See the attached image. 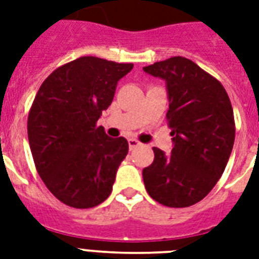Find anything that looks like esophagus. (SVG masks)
<instances>
[{
  "mask_svg": "<svg viewBox=\"0 0 259 259\" xmlns=\"http://www.w3.org/2000/svg\"><path fill=\"white\" fill-rule=\"evenodd\" d=\"M127 143H129L130 149H134V148H137L138 145H140V141H137L136 138H129V140H127Z\"/></svg>",
  "mask_w": 259,
  "mask_h": 259,
  "instance_id": "esophagus-1",
  "label": "esophagus"
}]
</instances>
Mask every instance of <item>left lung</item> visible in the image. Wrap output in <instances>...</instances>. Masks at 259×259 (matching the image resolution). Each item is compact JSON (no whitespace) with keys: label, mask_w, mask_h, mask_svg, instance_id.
Instances as JSON below:
<instances>
[{"label":"left lung","mask_w":259,"mask_h":259,"mask_svg":"<svg viewBox=\"0 0 259 259\" xmlns=\"http://www.w3.org/2000/svg\"><path fill=\"white\" fill-rule=\"evenodd\" d=\"M144 70L167 82L165 116L174 141L171 155L153 148L144 185L159 204L187 208L205 198L226 169L235 141L234 110L222 82L185 57Z\"/></svg>","instance_id":"1"}]
</instances>
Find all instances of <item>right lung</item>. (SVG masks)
<instances>
[{
	"label": "right lung",
	"instance_id": "1",
	"mask_svg": "<svg viewBox=\"0 0 259 259\" xmlns=\"http://www.w3.org/2000/svg\"><path fill=\"white\" fill-rule=\"evenodd\" d=\"M133 64L80 57L43 81L29 108L28 141L39 177L55 198L94 208L111 194L127 155L126 138H111L96 122Z\"/></svg>",
	"mask_w": 259,
	"mask_h": 259
}]
</instances>
